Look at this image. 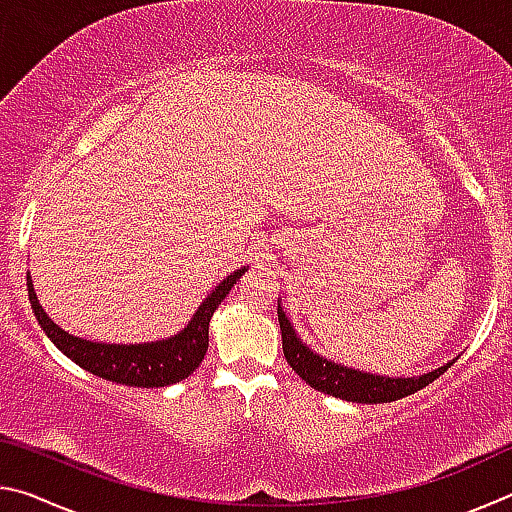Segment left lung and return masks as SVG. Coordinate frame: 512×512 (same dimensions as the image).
<instances>
[{"instance_id": "left-lung-1", "label": "left lung", "mask_w": 512, "mask_h": 512, "mask_svg": "<svg viewBox=\"0 0 512 512\" xmlns=\"http://www.w3.org/2000/svg\"><path fill=\"white\" fill-rule=\"evenodd\" d=\"M277 320H280L282 329V350L287 357L289 366L298 372V375L307 381L316 391L339 397L345 402L357 404H381V402H395L400 397L413 395L420 388L429 386L433 379H438L447 368H452V361L440 366L431 372H424L420 377H386V375H372L366 370H357L350 366H341L332 359L323 357L316 350L300 339L293 323L287 318V311L282 309V300H277Z\"/></svg>"}]
</instances>
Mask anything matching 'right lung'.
<instances>
[{
    "label": "right lung",
    "instance_id": "right-lung-1",
    "mask_svg": "<svg viewBox=\"0 0 512 512\" xmlns=\"http://www.w3.org/2000/svg\"><path fill=\"white\" fill-rule=\"evenodd\" d=\"M246 271L248 266H241L235 273L223 277L212 289L210 296L198 305L192 320L178 334L146 343H103L69 334L63 327L56 325L47 311L42 309L36 289H33L31 273H27V289L31 309L38 318L42 332L76 366H81L83 370H88L101 379L115 381V384L160 388L183 381L201 366L207 352V343H210L207 341V334H210L212 314Z\"/></svg>",
    "mask_w": 512,
    "mask_h": 512
}]
</instances>
